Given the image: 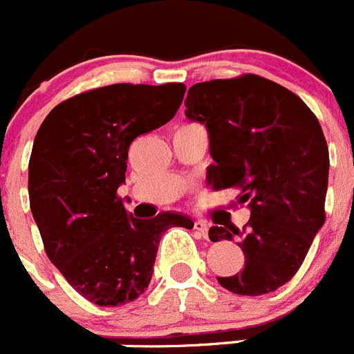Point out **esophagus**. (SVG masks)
<instances>
[{"label":"esophagus","mask_w":354,"mask_h":354,"mask_svg":"<svg viewBox=\"0 0 354 354\" xmlns=\"http://www.w3.org/2000/svg\"><path fill=\"white\" fill-rule=\"evenodd\" d=\"M193 228L196 230V232H198L202 236L209 235V225H207L205 221H194Z\"/></svg>","instance_id":"34e87169"}]
</instances>
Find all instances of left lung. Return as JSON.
Listing matches in <instances>:
<instances>
[{
  "instance_id": "obj_1",
  "label": "left lung",
  "mask_w": 354,
  "mask_h": 354,
  "mask_svg": "<svg viewBox=\"0 0 354 354\" xmlns=\"http://www.w3.org/2000/svg\"><path fill=\"white\" fill-rule=\"evenodd\" d=\"M186 118L205 124L212 189H239L248 225L212 226V242L239 239L244 268L219 284L258 297L286 284L325 223L328 145L313 110L286 87L254 73L189 87Z\"/></svg>"
}]
</instances>
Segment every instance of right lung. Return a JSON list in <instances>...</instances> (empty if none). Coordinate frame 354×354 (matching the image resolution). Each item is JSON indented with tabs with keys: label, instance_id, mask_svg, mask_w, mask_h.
<instances>
[{
	"label": "right lung",
	"instance_id": "obj_1",
	"mask_svg": "<svg viewBox=\"0 0 354 354\" xmlns=\"http://www.w3.org/2000/svg\"><path fill=\"white\" fill-rule=\"evenodd\" d=\"M186 86L112 84L84 91L48 112L29 158V205L45 252L70 286L102 307L147 290L161 236L189 217L137 219L118 187L135 138L167 124Z\"/></svg>",
	"mask_w": 354,
	"mask_h": 354
}]
</instances>
